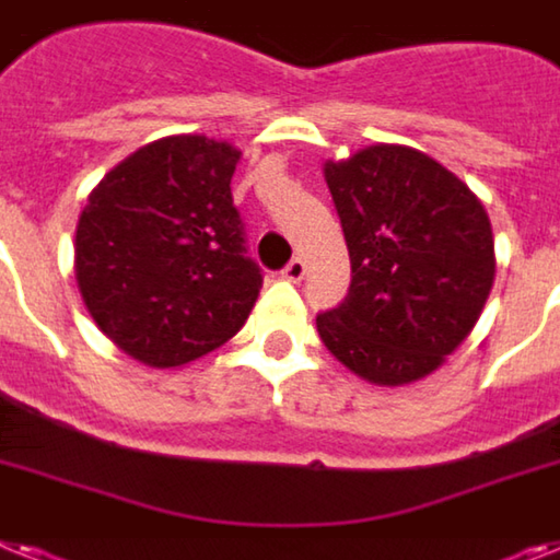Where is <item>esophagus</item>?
Here are the masks:
<instances>
[{
  "instance_id": "34e87169",
  "label": "esophagus",
  "mask_w": 560,
  "mask_h": 560,
  "mask_svg": "<svg viewBox=\"0 0 560 560\" xmlns=\"http://www.w3.org/2000/svg\"><path fill=\"white\" fill-rule=\"evenodd\" d=\"M304 272H307V265H304V258H290V265L281 270V276L288 281H302L304 279Z\"/></svg>"
}]
</instances>
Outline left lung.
Here are the masks:
<instances>
[{
	"label": "left lung",
	"mask_w": 560,
	"mask_h": 560,
	"mask_svg": "<svg viewBox=\"0 0 560 560\" xmlns=\"http://www.w3.org/2000/svg\"><path fill=\"white\" fill-rule=\"evenodd\" d=\"M350 290L318 313L324 347L382 387L430 375L481 316L495 279L490 215L476 192L421 150L373 144L324 164Z\"/></svg>",
	"instance_id": "obj_1"
}]
</instances>
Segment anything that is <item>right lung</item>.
Returning <instances> with one entry per match:
<instances>
[{
	"instance_id": "add662e5",
	"label": "right lung",
	"mask_w": 560,
	"mask_h": 560,
	"mask_svg": "<svg viewBox=\"0 0 560 560\" xmlns=\"http://www.w3.org/2000/svg\"><path fill=\"white\" fill-rule=\"evenodd\" d=\"M238 153L208 136H164L119 162L77 224V284L113 345L182 368L236 336L261 290L230 178Z\"/></svg>"
}]
</instances>
